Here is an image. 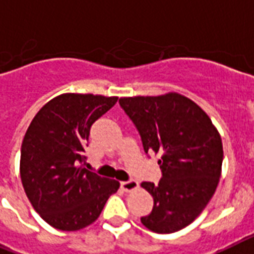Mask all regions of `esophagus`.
Listing matches in <instances>:
<instances>
[{
    "mask_svg": "<svg viewBox=\"0 0 254 254\" xmlns=\"http://www.w3.org/2000/svg\"><path fill=\"white\" fill-rule=\"evenodd\" d=\"M121 188H123V190L127 191V193H129V191H133L138 188V181L137 180L123 181V183H121Z\"/></svg>",
    "mask_w": 254,
    "mask_h": 254,
    "instance_id": "obj_1",
    "label": "esophagus"
}]
</instances>
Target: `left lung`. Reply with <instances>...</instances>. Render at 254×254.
Segmentation results:
<instances>
[{
    "label": "left lung",
    "instance_id": "left-lung-1",
    "mask_svg": "<svg viewBox=\"0 0 254 254\" xmlns=\"http://www.w3.org/2000/svg\"><path fill=\"white\" fill-rule=\"evenodd\" d=\"M120 106L141 134L145 152L160 154L159 184L141 187L154 207L141 222L156 234H172L205 210L222 174V138L207 113L179 92L120 98Z\"/></svg>",
    "mask_w": 254,
    "mask_h": 254
}]
</instances>
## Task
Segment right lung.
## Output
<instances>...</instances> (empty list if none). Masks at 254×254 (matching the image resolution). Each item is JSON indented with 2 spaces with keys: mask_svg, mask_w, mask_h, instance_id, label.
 Here are the masks:
<instances>
[{
  "mask_svg": "<svg viewBox=\"0 0 254 254\" xmlns=\"http://www.w3.org/2000/svg\"><path fill=\"white\" fill-rule=\"evenodd\" d=\"M117 96L66 92L41 107L24 134L20 180L35 211L52 227L78 231L98 219L120 183L83 168L90 127Z\"/></svg>",
  "mask_w": 254,
  "mask_h": 254,
  "instance_id": "1",
  "label": "right lung"
}]
</instances>
